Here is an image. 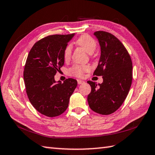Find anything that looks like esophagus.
Here are the masks:
<instances>
[{
    "label": "esophagus",
    "mask_w": 155,
    "mask_h": 155,
    "mask_svg": "<svg viewBox=\"0 0 155 155\" xmlns=\"http://www.w3.org/2000/svg\"><path fill=\"white\" fill-rule=\"evenodd\" d=\"M77 83H78V84H83V83H84V82L83 81H82V80H77Z\"/></svg>",
    "instance_id": "1"
}]
</instances>
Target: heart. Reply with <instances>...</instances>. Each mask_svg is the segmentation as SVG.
Instances as JSON below:
<instances>
[{
  "instance_id": "1",
  "label": "heart",
  "mask_w": 155,
  "mask_h": 155,
  "mask_svg": "<svg viewBox=\"0 0 155 155\" xmlns=\"http://www.w3.org/2000/svg\"><path fill=\"white\" fill-rule=\"evenodd\" d=\"M79 47L86 51L88 54H93L94 51L96 50L97 42L93 38L88 35H83L78 38L76 42ZM72 53V47L71 45H68L66 47L64 57L65 60H68L70 58ZM91 70V67L89 65H78L76 64L72 67L69 72L70 73L77 77H82L85 72H88Z\"/></svg>"
}]
</instances>
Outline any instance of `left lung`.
Wrapping results in <instances>:
<instances>
[{"instance_id": "1", "label": "left lung", "mask_w": 155, "mask_h": 155, "mask_svg": "<svg viewBox=\"0 0 155 155\" xmlns=\"http://www.w3.org/2000/svg\"><path fill=\"white\" fill-rule=\"evenodd\" d=\"M101 47V56L93 74L103 76L102 84L88 81L91 92L90 108L101 114L113 113L123 103L132 83L133 64L124 45L114 35L104 31L94 33Z\"/></svg>"}]
</instances>
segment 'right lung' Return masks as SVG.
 <instances>
[{"instance_id": "right-lung-1", "label": "right lung", "mask_w": 155, "mask_h": 155, "mask_svg": "<svg viewBox=\"0 0 155 155\" xmlns=\"http://www.w3.org/2000/svg\"><path fill=\"white\" fill-rule=\"evenodd\" d=\"M75 34L45 37L29 52L24 71L27 94L35 109L48 117L62 114L77 86V80L56 81L54 75L64 65V52Z\"/></svg>"}]
</instances>
